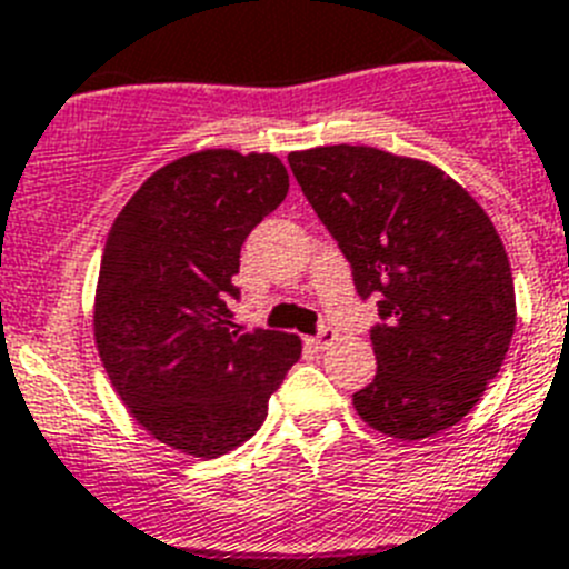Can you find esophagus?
Masks as SVG:
<instances>
[{
	"label": "esophagus",
	"mask_w": 569,
	"mask_h": 569,
	"mask_svg": "<svg viewBox=\"0 0 569 569\" xmlns=\"http://www.w3.org/2000/svg\"><path fill=\"white\" fill-rule=\"evenodd\" d=\"M310 345L316 347V350H321V347H328V345H333L336 341V330L333 328H328V325H325V328L319 330V333L316 336H310Z\"/></svg>",
	"instance_id": "34e87169"
}]
</instances>
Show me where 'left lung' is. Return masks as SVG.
Segmentation results:
<instances>
[{
    "label": "left lung",
    "mask_w": 569,
    "mask_h": 569,
    "mask_svg": "<svg viewBox=\"0 0 569 569\" xmlns=\"http://www.w3.org/2000/svg\"><path fill=\"white\" fill-rule=\"evenodd\" d=\"M301 193L379 299L373 381L361 419L419 441L465 419L496 379L516 330L505 244L479 202L445 170L379 148L330 144L288 156Z\"/></svg>",
    "instance_id": "obj_1"
}]
</instances>
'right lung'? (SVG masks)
Wrapping results in <instances>:
<instances>
[{"label":"right lung","instance_id":"right-lung-1","mask_svg":"<svg viewBox=\"0 0 569 569\" xmlns=\"http://www.w3.org/2000/svg\"><path fill=\"white\" fill-rule=\"evenodd\" d=\"M290 179L273 153L199 150L156 170L116 216L93 330L133 419L162 445L216 459L248 441L299 361V336L236 330L228 299L250 230Z\"/></svg>","mask_w":569,"mask_h":569}]
</instances>
